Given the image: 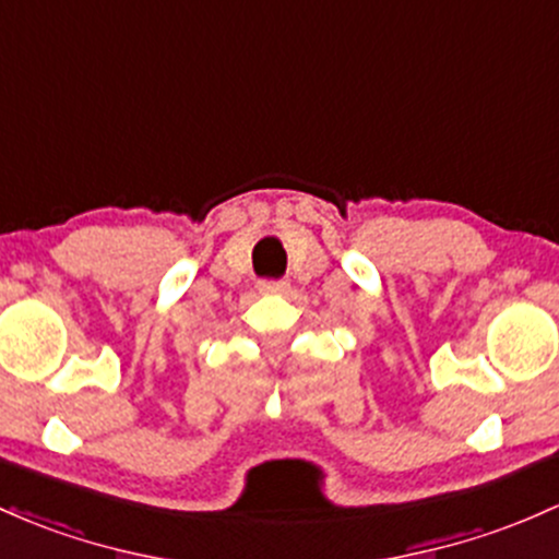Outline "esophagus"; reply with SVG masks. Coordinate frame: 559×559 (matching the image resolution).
I'll use <instances>...</instances> for the list:
<instances>
[{
	"mask_svg": "<svg viewBox=\"0 0 559 559\" xmlns=\"http://www.w3.org/2000/svg\"><path fill=\"white\" fill-rule=\"evenodd\" d=\"M289 289V281H260L262 294H284Z\"/></svg>",
	"mask_w": 559,
	"mask_h": 559,
	"instance_id": "34e87169",
	"label": "esophagus"
}]
</instances>
